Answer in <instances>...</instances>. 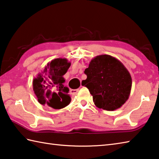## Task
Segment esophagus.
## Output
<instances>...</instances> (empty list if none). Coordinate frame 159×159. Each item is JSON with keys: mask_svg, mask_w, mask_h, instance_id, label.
Returning a JSON list of instances; mask_svg holds the SVG:
<instances>
[{"mask_svg": "<svg viewBox=\"0 0 159 159\" xmlns=\"http://www.w3.org/2000/svg\"><path fill=\"white\" fill-rule=\"evenodd\" d=\"M80 86H82V85H80ZM79 89H71V90H70V93H71V94H76L77 92H79Z\"/></svg>", "mask_w": 159, "mask_h": 159, "instance_id": "1", "label": "esophagus"}]
</instances>
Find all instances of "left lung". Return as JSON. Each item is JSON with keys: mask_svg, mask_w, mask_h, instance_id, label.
<instances>
[{"mask_svg": "<svg viewBox=\"0 0 159 159\" xmlns=\"http://www.w3.org/2000/svg\"><path fill=\"white\" fill-rule=\"evenodd\" d=\"M83 85L88 88L97 108L112 111L128 100L132 86L131 74L119 60L100 55L91 60Z\"/></svg>", "mask_w": 159, "mask_h": 159, "instance_id": "1", "label": "left lung"}]
</instances>
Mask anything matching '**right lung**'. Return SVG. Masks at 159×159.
<instances>
[{
  "mask_svg": "<svg viewBox=\"0 0 159 159\" xmlns=\"http://www.w3.org/2000/svg\"><path fill=\"white\" fill-rule=\"evenodd\" d=\"M70 66L67 59L56 58L48 62L44 70L33 79V91L40 104L54 109L63 108L70 104V89L64 85L63 76Z\"/></svg>",
  "mask_w": 159,
  "mask_h": 159,
  "instance_id": "obj_1",
  "label": "right lung"
}]
</instances>
